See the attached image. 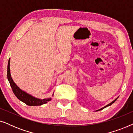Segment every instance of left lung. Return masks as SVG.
Here are the masks:
<instances>
[{"label":"left lung","instance_id":"8db88e82","mask_svg":"<svg viewBox=\"0 0 133 133\" xmlns=\"http://www.w3.org/2000/svg\"><path fill=\"white\" fill-rule=\"evenodd\" d=\"M117 99H118V97H117V98H116V99H114L113 101H112V102H111V103H109V104H108V105H105V107H102V108H101V109H99V110H96V111H101V110H103V108H106V107H109V106H110V105H111L112 104V103H113L114 102H115V101H116V100H117Z\"/></svg>","mask_w":133,"mask_h":133}]
</instances>
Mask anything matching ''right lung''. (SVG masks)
I'll return each mask as SVG.
<instances>
[{
	"mask_svg": "<svg viewBox=\"0 0 133 133\" xmlns=\"http://www.w3.org/2000/svg\"><path fill=\"white\" fill-rule=\"evenodd\" d=\"M10 59H9L8 63V68H7V78L10 82V84L11 87L12 91L14 94L17 97V98L20 101L23 102V103H26L27 105L29 106H39V105H42L45 104L48 102L50 101L51 100V97L45 98V99H39V98L34 97V96L31 94L28 93L25 91L21 90L16 83L14 82L13 80L11 77L10 72ZM52 94V96H53Z\"/></svg>",
	"mask_w": 133,
	"mask_h": 133,
	"instance_id": "add662e5",
	"label": "right lung"
}]
</instances>
